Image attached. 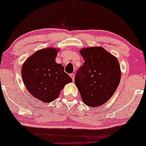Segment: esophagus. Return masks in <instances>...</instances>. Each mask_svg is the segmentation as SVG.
Masks as SVG:
<instances>
[{"instance_id":"34e87169","label":"esophagus","mask_w":146,"mask_h":146,"mask_svg":"<svg viewBox=\"0 0 146 146\" xmlns=\"http://www.w3.org/2000/svg\"><path fill=\"white\" fill-rule=\"evenodd\" d=\"M70 77H72V80L74 81V74H70Z\"/></svg>"}]
</instances>
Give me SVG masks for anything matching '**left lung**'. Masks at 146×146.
Instances as JSON below:
<instances>
[{
    "instance_id": "obj_1",
    "label": "left lung",
    "mask_w": 146,
    "mask_h": 146,
    "mask_svg": "<svg viewBox=\"0 0 146 146\" xmlns=\"http://www.w3.org/2000/svg\"><path fill=\"white\" fill-rule=\"evenodd\" d=\"M80 54L85 62L76 74L75 85L86 105L101 106L112 97L119 85V62L101 47L83 48Z\"/></svg>"
}]
</instances>
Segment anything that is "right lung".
<instances>
[{
	"mask_svg": "<svg viewBox=\"0 0 146 146\" xmlns=\"http://www.w3.org/2000/svg\"><path fill=\"white\" fill-rule=\"evenodd\" d=\"M58 51L53 47L38 50L22 67L23 80L28 92L44 103L57 99L64 86L72 81L62 64L55 61Z\"/></svg>",
	"mask_w": 146,
	"mask_h": 146,
	"instance_id": "obj_1",
	"label": "right lung"
}]
</instances>
